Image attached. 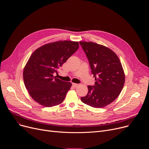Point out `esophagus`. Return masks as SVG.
<instances>
[{"instance_id": "1", "label": "esophagus", "mask_w": 149, "mask_h": 149, "mask_svg": "<svg viewBox=\"0 0 149 149\" xmlns=\"http://www.w3.org/2000/svg\"><path fill=\"white\" fill-rule=\"evenodd\" d=\"M72 87H74V88H77V87H78V84H75V83H72Z\"/></svg>"}]
</instances>
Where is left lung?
I'll use <instances>...</instances> for the list:
<instances>
[{
  "label": "left lung",
  "mask_w": 149,
  "mask_h": 149,
  "mask_svg": "<svg viewBox=\"0 0 149 149\" xmlns=\"http://www.w3.org/2000/svg\"><path fill=\"white\" fill-rule=\"evenodd\" d=\"M89 61L95 78L94 86H88V94L81 98L86 104L102 108L113 102L120 95L125 82L121 63L110 48L93 42H79Z\"/></svg>",
  "instance_id": "left-lung-1"
}]
</instances>
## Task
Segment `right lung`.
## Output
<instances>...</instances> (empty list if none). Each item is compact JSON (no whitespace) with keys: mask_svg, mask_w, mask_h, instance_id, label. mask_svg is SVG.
Masks as SVG:
<instances>
[{"mask_svg":"<svg viewBox=\"0 0 149 149\" xmlns=\"http://www.w3.org/2000/svg\"><path fill=\"white\" fill-rule=\"evenodd\" d=\"M79 48L78 42L59 40L36 49L25 65L23 77L25 87L32 99L46 107L60 104L72 84L54 76L58 69Z\"/></svg>","mask_w":149,"mask_h":149,"instance_id":"right-lung-1","label":"right lung"}]
</instances>
